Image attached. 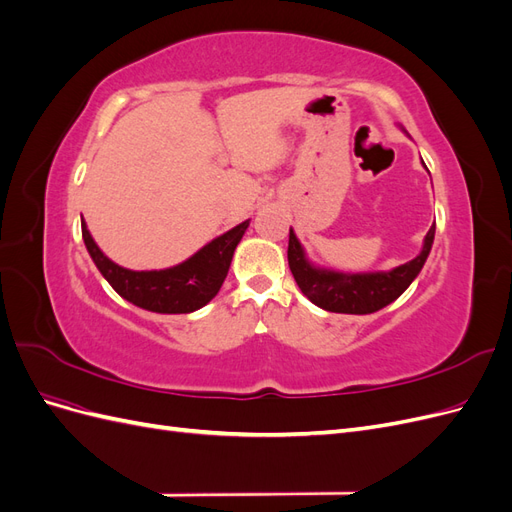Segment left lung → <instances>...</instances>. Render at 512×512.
<instances>
[{
    "label": "left lung",
    "mask_w": 512,
    "mask_h": 512,
    "mask_svg": "<svg viewBox=\"0 0 512 512\" xmlns=\"http://www.w3.org/2000/svg\"><path fill=\"white\" fill-rule=\"evenodd\" d=\"M436 224L427 232L423 250L416 258L393 271L384 273H337L312 267L307 262L299 239L290 228L288 237V265L301 292L314 305L335 314H374L393 303L404 292L414 277L421 273L431 252Z\"/></svg>",
    "instance_id": "obj_1"
}]
</instances>
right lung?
Here are the masks:
<instances>
[{"label": "right lung", "mask_w": 512, "mask_h": 512, "mask_svg": "<svg viewBox=\"0 0 512 512\" xmlns=\"http://www.w3.org/2000/svg\"><path fill=\"white\" fill-rule=\"evenodd\" d=\"M250 220L224 232L207 243L192 258L177 267L162 271H130L102 254L83 222V241L98 271L123 299L158 314H190L207 305L220 292L230 267L232 254L239 245Z\"/></svg>", "instance_id": "right-lung-1"}]
</instances>
